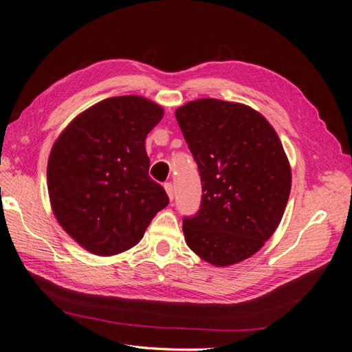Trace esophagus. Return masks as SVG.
<instances>
[{
	"instance_id": "34e87169",
	"label": "esophagus",
	"mask_w": 352,
	"mask_h": 352,
	"mask_svg": "<svg viewBox=\"0 0 352 352\" xmlns=\"http://www.w3.org/2000/svg\"><path fill=\"white\" fill-rule=\"evenodd\" d=\"M164 189H166L168 198L173 199L175 198V186H173V184L172 182H166L164 184Z\"/></svg>"
}]
</instances>
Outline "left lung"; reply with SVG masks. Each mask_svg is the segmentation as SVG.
Returning a JSON list of instances; mask_svg holds the SVG:
<instances>
[{"label":"left lung","instance_id":"1","mask_svg":"<svg viewBox=\"0 0 352 352\" xmlns=\"http://www.w3.org/2000/svg\"><path fill=\"white\" fill-rule=\"evenodd\" d=\"M175 114L202 185L199 210L184 217L186 243L214 265L251 257L278 228L291 192L278 133L236 102L197 100Z\"/></svg>","mask_w":352,"mask_h":352}]
</instances>
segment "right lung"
Returning a JSON list of instances; mask_svg holds the SVG:
<instances>
[{
	"label": "right lung",
	"instance_id": "1",
	"mask_svg": "<svg viewBox=\"0 0 352 352\" xmlns=\"http://www.w3.org/2000/svg\"><path fill=\"white\" fill-rule=\"evenodd\" d=\"M163 109L136 97L107 98L78 116L52 146L48 192L56 219L83 248L114 255L140 242L164 188L148 175L145 138Z\"/></svg>",
	"mask_w": 352,
	"mask_h": 352
}]
</instances>
